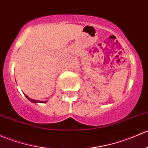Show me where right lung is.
<instances>
[{"instance_id": "obj_1", "label": "right lung", "mask_w": 148, "mask_h": 148, "mask_svg": "<svg viewBox=\"0 0 148 148\" xmlns=\"http://www.w3.org/2000/svg\"><path fill=\"white\" fill-rule=\"evenodd\" d=\"M25 96H26V98H27V99H29V100L30 101H32V102H33V103H37V102H39V103H45L46 102V101H36V100H34V99H30V98H29L28 96H26V95H25Z\"/></svg>"}]
</instances>
